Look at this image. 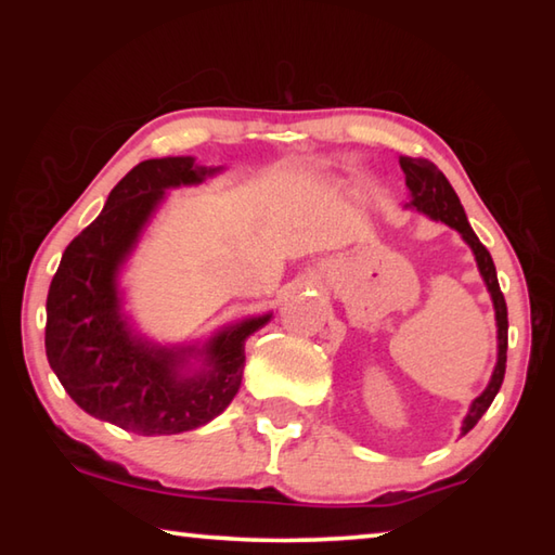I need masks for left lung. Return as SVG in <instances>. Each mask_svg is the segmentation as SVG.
<instances>
[{
  "label": "left lung",
  "mask_w": 555,
  "mask_h": 555,
  "mask_svg": "<svg viewBox=\"0 0 555 555\" xmlns=\"http://www.w3.org/2000/svg\"><path fill=\"white\" fill-rule=\"evenodd\" d=\"M401 171L406 176V188L411 193V201L406 203V208H413L418 212L428 215V218L446 222L448 228L457 230L463 234V240L469 244L473 249L477 269L487 284V291H490L492 304H494V315H496V367L492 372V379L487 384V389L473 401L467 416L463 421V436L467 430H473L477 421L482 418V413L490 409V403L494 401L496 391H500L502 382H504V370H506V331H509V321H506V304H504V294L500 291V281H496V269L494 261L487 251L485 244L477 240V234L473 232L467 222V215L460 205L457 193L453 191V185L448 183V178L443 171H438V166L428 158H411V156H401L399 158Z\"/></svg>",
  "instance_id": "1"
}]
</instances>
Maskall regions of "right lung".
<instances>
[{"instance_id": "obj_1", "label": "right lung", "mask_w": 555, "mask_h": 555, "mask_svg": "<svg viewBox=\"0 0 555 555\" xmlns=\"http://www.w3.org/2000/svg\"><path fill=\"white\" fill-rule=\"evenodd\" d=\"M193 156L149 158L112 188L105 210L63 251L46 300V357L82 411L139 436H173L205 426L230 406L244 370V340L271 313L247 318L195 347H162L131 333L121 315L119 267L168 188L218 173ZM198 351L204 370L185 373Z\"/></svg>"}]
</instances>
